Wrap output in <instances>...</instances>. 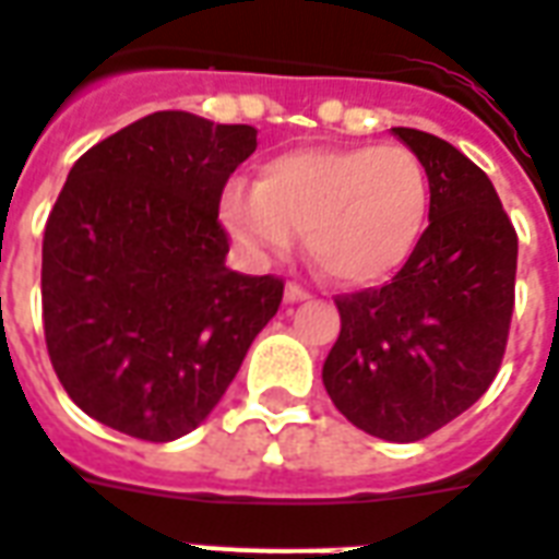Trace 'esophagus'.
Instances as JSON below:
<instances>
[{
	"mask_svg": "<svg viewBox=\"0 0 559 559\" xmlns=\"http://www.w3.org/2000/svg\"><path fill=\"white\" fill-rule=\"evenodd\" d=\"M284 296H287V301H308V299H313V293L305 290L301 284H287V290H284Z\"/></svg>",
	"mask_w": 559,
	"mask_h": 559,
	"instance_id": "obj_1",
	"label": "esophagus"
}]
</instances>
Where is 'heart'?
Here are the masks:
<instances>
[{
    "label": "heart",
    "instance_id": "1",
    "mask_svg": "<svg viewBox=\"0 0 559 559\" xmlns=\"http://www.w3.org/2000/svg\"><path fill=\"white\" fill-rule=\"evenodd\" d=\"M222 210L251 251L284 254L301 234L322 275L367 287L415 254L429 218V175L400 144L311 147L269 159L258 189L230 186Z\"/></svg>",
    "mask_w": 559,
    "mask_h": 559
}]
</instances>
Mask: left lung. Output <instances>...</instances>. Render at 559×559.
<instances>
[{
	"label": "left lung",
	"mask_w": 559,
	"mask_h": 559,
	"mask_svg": "<svg viewBox=\"0 0 559 559\" xmlns=\"http://www.w3.org/2000/svg\"><path fill=\"white\" fill-rule=\"evenodd\" d=\"M429 175V227L382 287L337 296L322 382L349 424L420 441L489 391L512 308L519 237L483 168L429 132L391 130Z\"/></svg>",
	"instance_id": "1"
}]
</instances>
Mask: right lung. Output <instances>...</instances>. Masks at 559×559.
Instances as JSON below:
<instances>
[{
  "label": "right lung",
  "instance_id": "add662e5",
  "mask_svg": "<svg viewBox=\"0 0 559 559\" xmlns=\"http://www.w3.org/2000/svg\"><path fill=\"white\" fill-rule=\"evenodd\" d=\"M254 147L248 123L153 111L70 168L44 230V337L94 420L156 444L192 432L278 311L284 278L225 266L218 204Z\"/></svg>",
  "mask_w": 559,
  "mask_h": 559
}]
</instances>
